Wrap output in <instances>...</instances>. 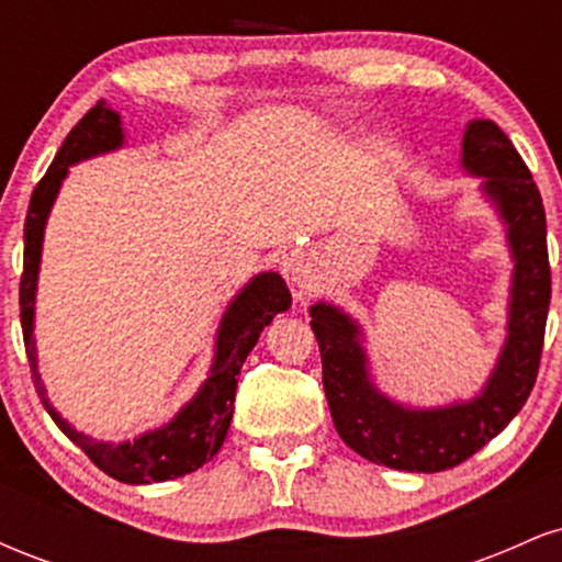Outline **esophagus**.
Here are the masks:
<instances>
[{
	"label": "esophagus",
	"instance_id": "1",
	"mask_svg": "<svg viewBox=\"0 0 562 562\" xmlns=\"http://www.w3.org/2000/svg\"><path fill=\"white\" fill-rule=\"evenodd\" d=\"M285 277L295 290V299L303 301V293H306V288H308V277H312V263H308L306 256L303 254L290 256V259L285 261Z\"/></svg>",
	"mask_w": 562,
	"mask_h": 562
}]
</instances>
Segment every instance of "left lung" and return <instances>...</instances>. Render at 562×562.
Segmentation results:
<instances>
[{"instance_id":"1","label":"left lung","mask_w":562,"mask_h":562,"mask_svg":"<svg viewBox=\"0 0 562 562\" xmlns=\"http://www.w3.org/2000/svg\"><path fill=\"white\" fill-rule=\"evenodd\" d=\"M462 169L483 177V192L507 224L513 254L507 340L470 402L412 409L375 389L359 325L333 303H314L312 330L322 353V383L335 430L364 460L409 473H438L473 457L524 409L539 375L550 312V256L539 187L513 142L494 121H470L462 134Z\"/></svg>"}]
</instances>
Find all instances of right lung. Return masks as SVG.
Listing matches in <instances>:
<instances>
[{"mask_svg":"<svg viewBox=\"0 0 562 562\" xmlns=\"http://www.w3.org/2000/svg\"><path fill=\"white\" fill-rule=\"evenodd\" d=\"M124 145V128H121V115L111 111L105 102H97L83 119L70 128V134L57 150V156L49 166L42 182L34 187L31 195L29 214H25L23 227V277H21V325L25 353H29L31 378L47 406L57 428L66 434L70 441L79 447L89 460L94 462L102 473L121 483H158L171 481L179 475L192 473L200 465L211 460L222 449L227 438L232 412H235V391L237 375L248 353L259 344L263 327L272 322L277 314L288 312L290 290L280 274L263 272L256 274L245 285L235 301L224 312L222 325L216 333V353L211 364L209 378L200 385V391L192 396L190 404L179 409V415L164 428L142 434L134 441L108 443L94 441V438L79 434L68 420H63L60 412L44 396L42 375L36 370V340H34V303H36V277L38 261H42V240L47 216L53 211V203L60 192L63 179L68 177V166L79 164L102 153L119 150Z\"/></svg>","mask_w":562,"mask_h":562,"instance_id":"obj_1","label":"right lung"}]
</instances>
